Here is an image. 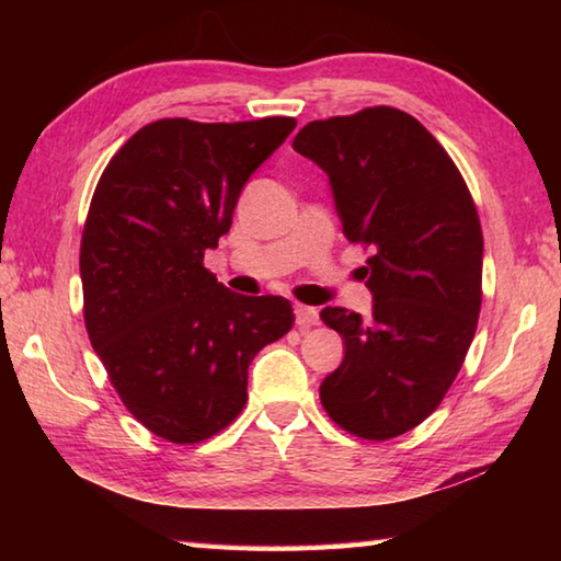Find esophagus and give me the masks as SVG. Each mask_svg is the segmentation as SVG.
Masks as SVG:
<instances>
[{
	"instance_id": "1",
	"label": "esophagus",
	"mask_w": 561,
	"mask_h": 561,
	"mask_svg": "<svg viewBox=\"0 0 561 561\" xmlns=\"http://www.w3.org/2000/svg\"><path fill=\"white\" fill-rule=\"evenodd\" d=\"M294 317H297L299 327H314L319 321V311L314 307H307V304H297L294 307Z\"/></svg>"
}]
</instances>
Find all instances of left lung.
<instances>
[{
    "instance_id": "left-lung-1",
    "label": "left lung",
    "mask_w": 561,
    "mask_h": 561,
    "mask_svg": "<svg viewBox=\"0 0 561 561\" xmlns=\"http://www.w3.org/2000/svg\"><path fill=\"white\" fill-rule=\"evenodd\" d=\"M291 148L329 175L348 242L374 250L364 267L374 314L321 309L346 348L319 388L321 405L358 438H396L440 405L474 336L478 210L445 148L398 108L311 121Z\"/></svg>"
}]
</instances>
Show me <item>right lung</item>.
<instances>
[{"instance_id":"add662e5","label":"right lung","mask_w":561,"mask_h":561,"mask_svg":"<svg viewBox=\"0 0 561 561\" xmlns=\"http://www.w3.org/2000/svg\"><path fill=\"white\" fill-rule=\"evenodd\" d=\"M297 126L163 118L133 133L93 193L81 237L83 321L123 405L193 445L247 403V368L294 324L284 297L234 294L203 267L250 175Z\"/></svg>"}]
</instances>
